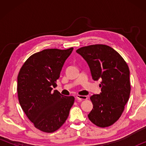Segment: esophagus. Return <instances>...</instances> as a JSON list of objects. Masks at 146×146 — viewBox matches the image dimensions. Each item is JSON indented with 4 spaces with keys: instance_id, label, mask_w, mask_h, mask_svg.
Listing matches in <instances>:
<instances>
[{
    "instance_id": "1",
    "label": "esophagus",
    "mask_w": 146,
    "mask_h": 146,
    "mask_svg": "<svg viewBox=\"0 0 146 146\" xmlns=\"http://www.w3.org/2000/svg\"><path fill=\"white\" fill-rule=\"evenodd\" d=\"M76 99H77L78 101H82V100H87L88 99V97L86 95H76Z\"/></svg>"
}]
</instances>
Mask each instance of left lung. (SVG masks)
<instances>
[{
    "label": "left lung",
    "instance_id": "obj_1",
    "mask_svg": "<svg viewBox=\"0 0 146 146\" xmlns=\"http://www.w3.org/2000/svg\"><path fill=\"white\" fill-rule=\"evenodd\" d=\"M76 51L88 62L93 80L102 79V92L90 97L93 108L89 119L98 127L110 126L119 119L129 98V67L117 51L104 44L82 47Z\"/></svg>",
    "mask_w": 146,
    "mask_h": 146
}]
</instances>
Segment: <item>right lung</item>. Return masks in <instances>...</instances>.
Returning <instances> with one entry per match:
<instances>
[{
    "label": "right lung",
    "mask_w": 146,
    "mask_h": 146,
    "mask_svg": "<svg viewBox=\"0 0 146 146\" xmlns=\"http://www.w3.org/2000/svg\"><path fill=\"white\" fill-rule=\"evenodd\" d=\"M73 49H44L29 56L19 71L17 93L20 105L34 126L43 132L58 130L67 120L74 104L73 96L52 91Z\"/></svg>",
    "instance_id": "obj_1"
}]
</instances>
